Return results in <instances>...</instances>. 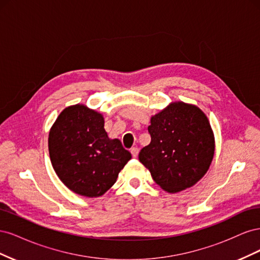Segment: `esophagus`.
I'll list each match as a JSON object with an SVG mask.
<instances>
[{
    "mask_svg": "<svg viewBox=\"0 0 260 260\" xmlns=\"http://www.w3.org/2000/svg\"><path fill=\"white\" fill-rule=\"evenodd\" d=\"M130 152H131L132 157H135V158H137L138 155H139V148L138 147H132Z\"/></svg>",
    "mask_w": 260,
    "mask_h": 260,
    "instance_id": "obj_1",
    "label": "esophagus"
}]
</instances>
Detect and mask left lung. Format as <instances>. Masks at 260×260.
<instances>
[{
    "mask_svg": "<svg viewBox=\"0 0 260 260\" xmlns=\"http://www.w3.org/2000/svg\"><path fill=\"white\" fill-rule=\"evenodd\" d=\"M147 130L151 143L141 149L139 160L162 190L180 192L206 174L215 153V139L199 107L172 103L152 117Z\"/></svg>",
    "mask_w": 260,
    "mask_h": 260,
    "instance_id": "1",
    "label": "left lung"
}]
</instances>
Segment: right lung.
Masks as SVG:
<instances>
[{"mask_svg": "<svg viewBox=\"0 0 260 260\" xmlns=\"http://www.w3.org/2000/svg\"><path fill=\"white\" fill-rule=\"evenodd\" d=\"M49 152L61 182L86 198L108 191L131 159L119 140L108 138L102 114L79 104L57 117L49 135Z\"/></svg>", "mask_w": 260, "mask_h": 260, "instance_id": "add662e5", "label": "right lung"}]
</instances>
